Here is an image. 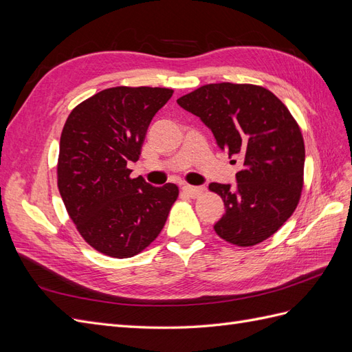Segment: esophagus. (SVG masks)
<instances>
[{
    "label": "esophagus",
    "instance_id": "34e87169",
    "mask_svg": "<svg viewBox=\"0 0 352 352\" xmlns=\"http://www.w3.org/2000/svg\"><path fill=\"white\" fill-rule=\"evenodd\" d=\"M182 189H184V192L190 198L198 197L202 192V190H204V188H202V186H190V185H185Z\"/></svg>",
    "mask_w": 352,
    "mask_h": 352
}]
</instances>
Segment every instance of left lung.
Here are the masks:
<instances>
[{
	"mask_svg": "<svg viewBox=\"0 0 352 352\" xmlns=\"http://www.w3.org/2000/svg\"><path fill=\"white\" fill-rule=\"evenodd\" d=\"M177 104L199 117L229 158L242 160L235 186H208L226 208L214 225L217 235L238 247L270 238L292 216L302 190L305 148L289 110L269 89L229 82L204 85Z\"/></svg>",
	"mask_w": 352,
	"mask_h": 352,
	"instance_id": "left-lung-1",
	"label": "left lung"
}]
</instances>
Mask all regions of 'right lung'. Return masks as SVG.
Instances as JSON below:
<instances>
[{
  "mask_svg": "<svg viewBox=\"0 0 352 352\" xmlns=\"http://www.w3.org/2000/svg\"><path fill=\"white\" fill-rule=\"evenodd\" d=\"M173 89L116 87L69 114L60 138L58 190L82 238L97 251L129 258L162 232L179 195L175 184L131 177L145 133Z\"/></svg>",
  "mask_w": 352,
  "mask_h": 352,
  "instance_id": "add662e5",
  "label": "right lung"
}]
</instances>
